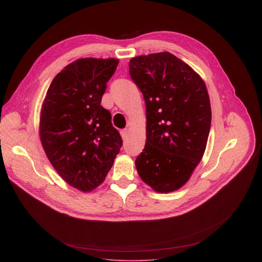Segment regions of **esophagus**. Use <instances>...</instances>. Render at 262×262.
<instances>
[{"mask_svg": "<svg viewBox=\"0 0 262 262\" xmlns=\"http://www.w3.org/2000/svg\"><path fill=\"white\" fill-rule=\"evenodd\" d=\"M127 136H128V129H122L121 130V137H122L123 140H125L127 138Z\"/></svg>", "mask_w": 262, "mask_h": 262, "instance_id": "34e87169", "label": "esophagus"}]
</instances>
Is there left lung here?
I'll list each match as a JSON object with an SVG mask.
<instances>
[{"instance_id":"8db88e82","label":"left lung","mask_w":262,"mask_h":262,"mask_svg":"<svg viewBox=\"0 0 262 262\" xmlns=\"http://www.w3.org/2000/svg\"><path fill=\"white\" fill-rule=\"evenodd\" d=\"M129 74L146 105V141L135 164L159 193L181 189L203 158L211 107L203 78L169 52L136 56Z\"/></svg>"}]
</instances>
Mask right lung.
<instances>
[{
    "mask_svg": "<svg viewBox=\"0 0 262 262\" xmlns=\"http://www.w3.org/2000/svg\"><path fill=\"white\" fill-rule=\"evenodd\" d=\"M117 58H80L54 77L40 112V141L53 168L71 187H99L120 152L122 139L101 106Z\"/></svg>",
    "mask_w": 262,
    "mask_h": 262,
    "instance_id": "obj_1",
    "label": "right lung"
}]
</instances>
